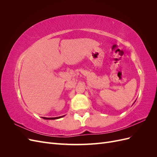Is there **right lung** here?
Segmentation results:
<instances>
[{
	"label": "right lung",
	"mask_w": 157,
	"mask_h": 157,
	"mask_svg": "<svg viewBox=\"0 0 157 157\" xmlns=\"http://www.w3.org/2000/svg\"><path fill=\"white\" fill-rule=\"evenodd\" d=\"M65 115L63 116H61V117H52V118H47V117H42V118H44L45 120H55V119H58V118H62Z\"/></svg>",
	"instance_id": "obj_1"
}]
</instances>
